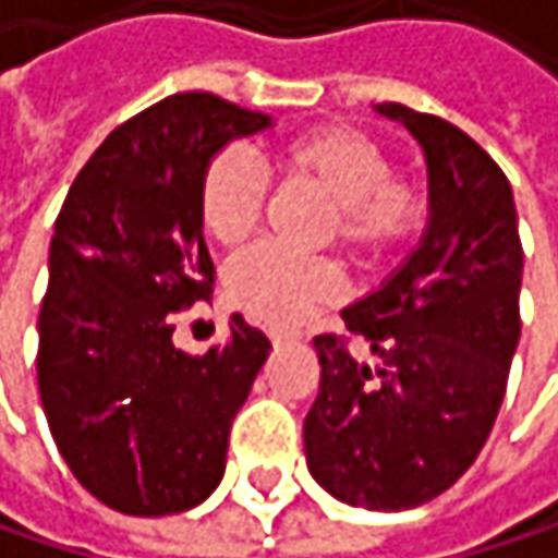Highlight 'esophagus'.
Segmentation results:
<instances>
[{
    "mask_svg": "<svg viewBox=\"0 0 558 558\" xmlns=\"http://www.w3.org/2000/svg\"><path fill=\"white\" fill-rule=\"evenodd\" d=\"M268 336H271V342H275V345L296 339V332H293V329H268Z\"/></svg>",
    "mask_w": 558,
    "mask_h": 558,
    "instance_id": "esophagus-1",
    "label": "esophagus"
}]
</instances>
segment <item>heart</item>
I'll return each instance as SVG.
<instances>
[{"instance_id":"1","label":"heart","mask_w":558,"mask_h":558,"mask_svg":"<svg viewBox=\"0 0 558 558\" xmlns=\"http://www.w3.org/2000/svg\"><path fill=\"white\" fill-rule=\"evenodd\" d=\"M283 183L313 190L329 203L319 242H336L349 262L378 268L403 252L423 229L429 213L426 186L390 170L381 142L352 125H313L283 138L275 155ZM268 199L262 168L242 148H222L199 177V222L219 245L245 242ZM339 268L329 258H296L275 245L239 255L226 271L229 300L252 319L290 326L306 310L339 293Z\"/></svg>"}]
</instances>
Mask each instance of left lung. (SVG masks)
<instances>
[{
  "label": "left lung",
  "mask_w": 558,
  "mask_h": 558,
  "mask_svg": "<svg viewBox=\"0 0 558 558\" xmlns=\"http://www.w3.org/2000/svg\"><path fill=\"white\" fill-rule=\"evenodd\" d=\"M426 151L429 229L393 278L313 339L319 393L303 420L313 478L339 501L407 510L478 459L520 339L523 245L498 161L452 122L381 102ZM359 335L375 369L348 352Z\"/></svg>",
  "instance_id": "obj_1"
}]
</instances>
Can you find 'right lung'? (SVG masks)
<instances>
[{
	"mask_svg": "<svg viewBox=\"0 0 558 558\" xmlns=\"http://www.w3.org/2000/svg\"><path fill=\"white\" fill-rule=\"evenodd\" d=\"M271 119L216 93H177L122 122L76 173L51 239L38 313V390L73 478L132 517L180 513L213 495L229 429L268 359L239 313L193 359L173 316L209 296L199 177L232 138Z\"/></svg>",
	"mask_w": 558,
	"mask_h": 558,
	"instance_id": "obj_1",
	"label": "right lung"
}]
</instances>
